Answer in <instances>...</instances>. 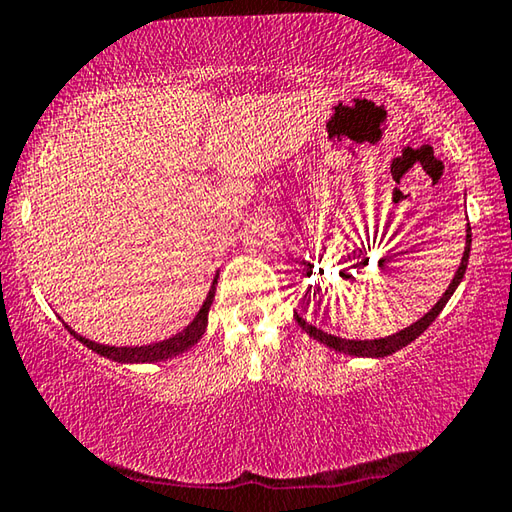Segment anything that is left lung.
I'll return each instance as SVG.
<instances>
[{
  "label": "left lung",
  "instance_id": "left-lung-1",
  "mask_svg": "<svg viewBox=\"0 0 512 512\" xmlns=\"http://www.w3.org/2000/svg\"><path fill=\"white\" fill-rule=\"evenodd\" d=\"M469 249H472V229H469V222H467V229H465V251H463V258H460V265L454 274V279H451L449 288L445 290V295H442L438 301H435V306L431 308L429 313L422 315L420 320L415 324L406 326V329H401L392 335H385V338H374V340H349V338H340V335H331L322 329H317V326L308 324L304 317H301L295 311V320L297 324L304 329L308 335H311L313 340L322 342L324 347L340 351V354H347V356H358V358H383V356H390L395 354V351L404 349L406 345H410L415 338H420V335L429 329L431 322L435 320L442 313V308L447 306V301L454 295L456 288L460 286V281H463L465 270H467V261H469Z\"/></svg>",
  "mask_w": 512,
  "mask_h": 512
}]
</instances>
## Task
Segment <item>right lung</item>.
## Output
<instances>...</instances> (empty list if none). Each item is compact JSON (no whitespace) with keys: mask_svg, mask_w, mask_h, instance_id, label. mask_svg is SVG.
<instances>
[{"mask_svg":"<svg viewBox=\"0 0 512 512\" xmlns=\"http://www.w3.org/2000/svg\"><path fill=\"white\" fill-rule=\"evenodd\" d=\"M217 276L211 283V290H208V295L204 299V304H201L199 313L195 315V320H192L186 329H181L179 333H174L172 338L167 340H158V342H149V345H138V347H113V345H102V342H95V340H88L79 335L74 329H70L65 322V329L70 331L74 338L79 342H83L88 349L95 351V354L104 356L108 360H115V363H124V365H140V363H158V360H167V358H174L183 354V351H188L190 347H195L197 342L201 340V335L206 333V326H208V311H211L213 306V299H215V286H217Z\"/></svg>","mask_w":512,"mask_h":512,"instance_id":"obj_1","label":"right lung"}]
</instances>
